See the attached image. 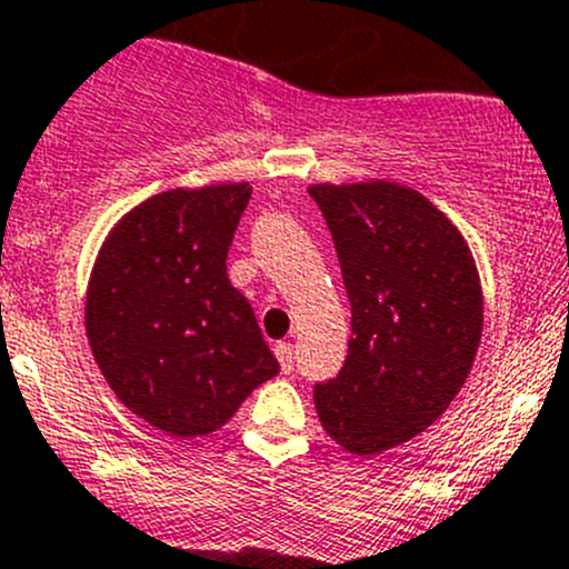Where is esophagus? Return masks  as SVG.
<instances>
[{"label":"esophagus","mask_w":569,"mask_h":569,"mask_svg":"<svg viewBox=\"0 0 569 569\" xmlns=\"http://www.w3.org/2000/svg\"><path fill=\"white\" fill-rule=\"evenodd\" d=\"M274 356H278L280 369H283L286 375L295 372V347H291L289 341H278V345H274Z\"/></svg>","instance_id":"obj_1"}]
</instances>
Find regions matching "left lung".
<instances>
[{"label":"left lung","instance_id":"obj_1","mask_svg":"<svg viewBox=\"0 0 569 569\" xmlns=\"http://www.w3.org/2000/svg\"><path fill=\"white\" fill-rule=\"evenodd\" d=\"M333 236L352 336L341 372L313 386L319 422L378 456L437 422L476 361L483 291L453 222L389 180L308 189Z\"/></svg>","mask_w":569,"mask_h":569}]
</instances>
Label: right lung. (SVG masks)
Wrapping results in <instances>:
<instances>
[{
	"mask_svg": "<svg viewBox=\"0 0 569 569\" xmlns=\"http://www.w3.org/2000/svg\"><path fill=\"white\" fill-rule=\"evenodd\" d=\"M250 194V183H219L150 197L116 222L93 261V361L113 395L169 437L222 428L280 369L224 263Z\"/></svg>",
	"mask_w": 569,
	"mask_h": 569,
	"instance_id": "obj_1",
	"label": "right lung"
}]
</instances>
